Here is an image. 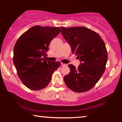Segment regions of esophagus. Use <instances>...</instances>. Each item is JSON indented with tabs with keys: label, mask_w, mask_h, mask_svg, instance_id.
I'll use <instances>...</instances> for the list:
<instances>
[{
	"label": "esophagus",
	"mask_w": 122,
	"mask_h": 122,
	"mask_svg": "<svg viewBox=\"0 0 122 122\" xmlns=\"http://www.w3.org/2000/svg\"><path fill=\"white\" fill-rule=\"evenodd\" d=\"M61 66H65V65H66V64H64V63H62V62H61Z\"/></svg>",
	"instance_id": "34e87169"
}]
</instances>
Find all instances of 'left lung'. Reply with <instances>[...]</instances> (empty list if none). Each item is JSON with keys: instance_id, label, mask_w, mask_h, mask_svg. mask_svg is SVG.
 <instances>
[{"instance_id": "left-lung-1", "label": "left lung", "mask_w": 122, "mask_h": 122, "mask_svg": "<svg viewBox=\"0 0 122 122\" xmlns=\"http://www.w3.org/2000/svg\"><path fill=\"white\" fill-rule=\"evenodd\" d=\"M61 28V33L70 45L72 52L81 61L77 68L72 64L68 65L70 71L64 77V81L75 92L90 90L105 70L108 52L104 42L99 34L86 27Z\"/></svg>"}]
</instances>
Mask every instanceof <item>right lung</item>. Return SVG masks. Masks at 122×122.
Here are the masks:
<instances>
[{
  "label": "right lung",
  "instance_id": "add662e5",
  "mask_svg": "<svg viewBox=\"0 0 122 122\" xmlns=\"http://www.w3.org/2000/svg\"><path fill=\"white\" fill-rule=\"evenodd\" d=\"M61 32L60 27L33 26L18 39L13 61L18 76L28 89L40 90L50 83L52 75L61 65L43 58L50 42Z\"/></svg>",
  "mask_w": 122,
  "mask_h": 122
}]
</instances>
